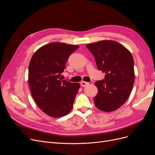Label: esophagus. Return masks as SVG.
<instances>
[{"label": "esophagus", "mask_w": 155, "mask_h": 155, "mask_svg": "<svg viewBox=\"0 0 155 155\" xmlns=\"http://www.w3.org/2000/svg\"><path fill=\"white\" fill-rule=\"evenodd\" d=\"M88 84H89V83L88 82H82L80 83V85H81V86H82V87H86Z\"/></svg>", "instance_id": "34e87169"}]
</instances>
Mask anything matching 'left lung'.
<instances>
[{"label":"left lung","instance_id":"obj_1","mask_svg":"<svg viewBox=\"0 0 155 155\" xmlns=\"http://www.w3.org/2000/svg\"><path fill=\"white\" fill-rule=\"evenodd\" d=\"M86 47L94 55L97 67L105 73L95 83L98 89L94 98L97 109L112 112L127 100L134 82L133 57L123 45L112 40H102Z\"/></svg>","mask_w":155,"mask_h":155}]
</instances>
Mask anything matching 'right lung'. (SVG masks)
Wrapping results in <instances>:
<instances>
[{"label":"right lung","mask_w":155,"mask_h":155,"mask_svg":"<svg viewBox=\"0 0 155 155\" xmlns=\"http://www.w3.org/2000/svg\"><path fill=\"white\" fill-rule=\"evenodd\" d=\"M77 45L54 42L39 48L29 64L28 84L38 107L49 116L60 117L71 111L80 84L61 78L70 55Z\"/></svg>","instance_id":"1"}]
</instances>
